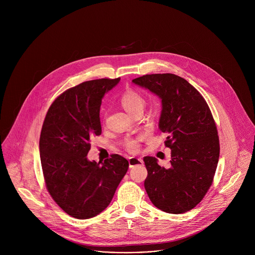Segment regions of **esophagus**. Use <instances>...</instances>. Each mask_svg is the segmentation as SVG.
Wrapping results in <instances>:
<instances>
[{"label":"esophagus","mask_w":255,"mask_h":255,"mask_svg":"<svg viewBox=\"0 0 255 255\" xmlns=\"http://www.w3.org/2000/svg\"><path fill=\"white\" fill-rule=\"evenodd\" d=\"M128 162H129V167H133L135 165L143 164V160L141 158H138V157H129Z\"/></svg>","instance_id":"obj_1"}]
</instances>
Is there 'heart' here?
Masks as SVG:
<instances>
[{
	"label": "heart",
	"mask_w": 255,
	"mask_h": 255,
	"mask_svg": "<svg viewBox=\"0 0 255 255\" xmlns=\"http://www.w3.org/2000/svg\"><path fill=\"white\" fill-rule=\"evenodd\" d=\"M120 103L125 111L131 115L136 114L137 112H142L145 105V100L142 95L134 90H127L120 97ZM139 139H127L125 142V146L130 151H135L138 147Z\"/></svg>",
	"instance_id": "1"
}]
</instances>
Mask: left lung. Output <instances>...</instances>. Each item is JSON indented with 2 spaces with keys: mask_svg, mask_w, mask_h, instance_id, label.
I'll return each mask as SVG.
<instances>
[{
  "mask_svg": "<svg viewBox=\"0 0 255 255\" xmlns=\"http://www.w3.org/2000/svg\"><path fill=\"white\" fill-rule=\"evenodd\" d=\"M161 100L159 130L170 148V166L152 156L143 158L147 169L144 188L152 204L169 214L195 208L212 185L219 160V137L210 108L185 79L172 74L146 75L132 81Z\"/></svg>",
  "mask_w": 255,
  "mask_h": 255,
  "instance_id": "8db88e82",
  "label": "left lung"
}]
</instances>
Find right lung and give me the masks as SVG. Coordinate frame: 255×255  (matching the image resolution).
I'll return each instance as SVG.
<instances>
[{
    "label": "right lung",
    "instance_id": "obj_1",
    "mask_svg": "<svg viewBox=\"0 0 255 255\" xmlns=\"http://www.w3.org/2000/svg\"><path fill=\"white\" fill-rule=\"evenodd\" d=\"M120 78L82 83L50 106L40 134L39 151L46 188L69 216L90 219L111 203L129 162L113 154L104 162L88 159L91 139L102 133L100 108Z\"/></svg>",
    "mask_w": 255,
    "mask_h": 255
}]
</instances>
